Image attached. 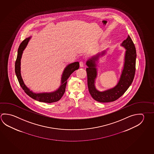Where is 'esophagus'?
I'll use <instances>...</instances> for the list:
<instances>
[{"mask_svg": "<svg viewBox=\"0 0 154 154\" xmlns=\"http://www.w3.org/2000/svg\"><path fill=\"white\" fill-rule=\"evenodd\" d=\"M79 65H80V67H83L84 66V63L82 61H81L79 62Z\"/></svg>", "mask_w": 154, "mask_h": 154, "instance_id": "34e87169", "label": "esophagus"}]
</instances>
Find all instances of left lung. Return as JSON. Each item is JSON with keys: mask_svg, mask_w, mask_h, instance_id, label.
Instances as JSON below:
<instances>
[{"mask_svg": "<svg viewBox=\"0 0 154 154\" xmlns=\"http://www.w3.org/2000/svg\"><path fill=\"white\" fill-rule=\"evenodd\" d=\"M121 46L126 49L124 66L119 82L113 88L101 92L97 90L95 87V79L97 75L96 61L98 60L100 56L104 55L106 51L98 54L86 61L88 68L86 70L89 91L92 97L97 102L107 103L116 100L124 94L132 83L136 71V51L135 45L131 38L128 35V38L122 43Z\"/></svg>", "mask_w": 154, "mask_h": 154, "instance_id": "obj_1", "label": "left lung"}]
</instances>
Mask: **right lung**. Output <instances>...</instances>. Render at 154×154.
Segmentation results:
<instances>
[{
  "label": "right lung",
  "instance_id": "add662e5",
  "mask_svg": "<svg viewBox=\"0 0 154 154\" xmlns=\"http://www.w3.org/2000/svg\"><path fill=\"white\" fill-rule=\"evenodd\" d=\"M31 37L26 38L19 45L18 50V54L16 61L15 63V72L19 82L20 85L26 94L33 99L42 102L51 103L56 102L58 101L62 98L65 91V88L68 82V79L71 75L75 71L77 70L79 67V63L78 62L72 63L67 65L63 72L61 78V85L57 90L51 92H43V93H35L31 91L30 89L25 85L22 79L20 73V60L22 58L23 51L27 45Z\"/></svg>",
  "mask_w": 154,
  "mask_h": 154
}]
</instances>
